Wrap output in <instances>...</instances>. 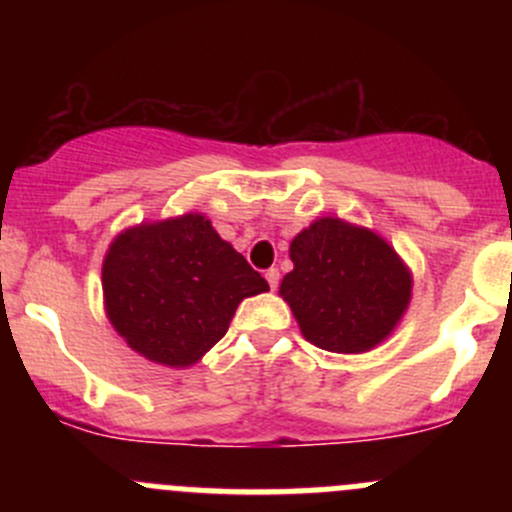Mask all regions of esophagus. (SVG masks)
<instances>
[{
  "instance_id": "esophagus-1",
  "label": "esophagus",
  "mask_w": 512,
  "mask_h": 512,
  "mask_svg": "<svg viewBox=\"0 0 512 512\" xmlns=\"http://www.w3.org/2000/svg\"><path fill=\"white\" fill-rule=\"evenodd\" d=\"M265 280L270 282V289H277V285H280V270H277V267H270V270L265 272Z\"/></svg>"
}]
</instances>
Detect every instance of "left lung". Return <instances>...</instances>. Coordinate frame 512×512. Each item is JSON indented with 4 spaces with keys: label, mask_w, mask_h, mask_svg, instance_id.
I'll return each instance as SVG.
<instances>
[{
    "label": "left lung",
    "mask_w": 512,
    "mask_h": 512,
    "mask_svg": "<svg viewBox=\"0 0 512 512\" xmlns=\"http://www.w3.org/2000/svg\"><path fill=\"white\" fill-rule=\"evenodd\" d=\"M294 270L280 285L304 339L337 354L384 342L411 299V272L394 247L366 227L314 220L289 245Z\"/></svg>",
    "instance_id": "obj_1"
}]
</instances>
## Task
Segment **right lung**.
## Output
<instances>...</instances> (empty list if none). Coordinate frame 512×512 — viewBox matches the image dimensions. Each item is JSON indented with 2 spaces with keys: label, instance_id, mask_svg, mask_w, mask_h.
<instances>
[{
  "label": "right lung",
  "instance_id": "obj_1",
  "mask_svg": "<svg viewBox=\"0 0 512 512\" xmlns=\"http://www.w3.org/2000/svg\"><path fill=\"white\" fill-rule=\"evenodd\" d=\"M101 277L113 329L133 352L173 369L203 359L237 304L270 289L200 213L121 232Z\"/></svg>",
  "mask_w": 512,
  "mask_h": 512
}]
</instances>
